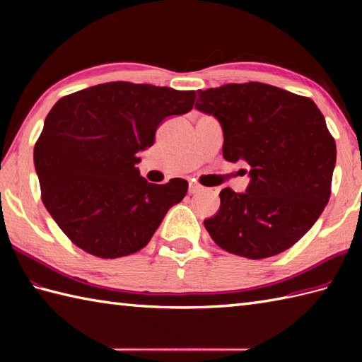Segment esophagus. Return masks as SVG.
I'll return each instance as SVG.
<instances>
[{
	"mask_svg": "<svg viewBox=\"0 0 362 362\" xmlns=\"http://www.w3.org/2000/svg\"><path fill=\"white\" fill-rule=\"evenodd\" d=\"M188 191H189V194H197V193H201V191H202V187L196 182H189Z\"/></svg>",
	"mask_w": 362,
	"mask_h": 362,
	"instance_id": "esophagus-1",
	"label": "esophagus"
}]
</instances>
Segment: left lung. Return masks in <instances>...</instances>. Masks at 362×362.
Returning a JSON list of instances; mask_svg holds the SVG:
<instances>
[{"label": "left lung", "instance_id": "8db88e82", "mask_svg": "<svg viewBox=\"0 0 362 362\" xmlns=\"http://www.w3.org/2000/svg\"><path fill=\"white\" fill-rule=\"evenodd\" d=\"M196 109L216 117L222 156L245 161V193L224 188L205 219L213 241L233 255L274 257L314 226L332 194L336 143L310 98L261 82L199 90Z\"/></svg>", "mask_w": 362, "mask_h": 362}]
</instances>
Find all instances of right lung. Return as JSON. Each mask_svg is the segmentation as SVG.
I'll return each instance as SVG.
<instances>
[{"label":"right lung","instance_id":"add662e5","mask_svg":"<svg viewBox=\"0 0 362 362\" xmlns=\"http://www.w3.org/2000/svg\"><path fill=\"white\" fill-rule=\"evenodd\" d=\"M196 91L107 82L54 104L34 148L42 201L83 252L119 258L141 250L188 182L149 183L135 165L160 122L193 109Z\"/></svg>","mask_w":362,"mask_h":362}]
</instances>
